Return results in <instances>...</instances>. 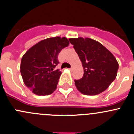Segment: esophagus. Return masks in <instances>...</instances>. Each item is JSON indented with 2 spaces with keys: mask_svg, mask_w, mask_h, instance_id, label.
Instances as JSON below:
<instances>
[{
  "mask_svg": "<svg viewBox=\"0 0 134 134\" xmlns=\"http://www.w3.org/2000/svg\"><path fill=\"white\" fill-rule=\"evenodd\" d=\"M72 69H73V68H72V67H71V68L69 69V70H70V71H72Z\"/></svg>",
  "mask_w": 134,
  "mask_h": 134,
  "instance_id": "34e87169",
  "label": "esophagus"
}]
</instances>
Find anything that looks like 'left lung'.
I'll list each match as a JSON object with an SVG mask.
<instances>
[{
	"mask_svg": "<svg viewBox=\"0 0 134 134\" xmlns=\"http://www.w3.org/2000/svg\"><path fill=\"white\" fill-rule=\"evenodd\" d=\"M82 63L83 77L75 80L76 87L84 95L100 94L116 78L119 64L113 54L99 42L92 39L70 38Z\"/></svg>",
	"mask_w": 134,
	"mask_h": 134,
	"instance_id": "1",
	"label": "left lung"
}]
</instances>
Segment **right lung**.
<instances>
[{"label": "right lung", "instance_id": "right-lung-1", "mask_svg": "<svg viewBox=\"0 0 134 134\" xmlns=\"http://www.w3.org/2000/svg\"><path fill=\"white\" fill-rule=\"evenodd\" d=\"M69 44L66 38H49L31 47L22 58L20 72L25 85L38 96L51 94L56 90L62 72L54 70L58 56Z\"/></svg>", "mask_w": 134, "mask_h": 134}]
</instances>
